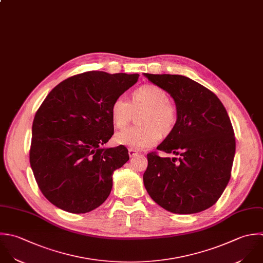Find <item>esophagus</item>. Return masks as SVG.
Returning <instances> with one entry per match:
<instances>
[{
    "label": "esophagus",
    "mask_w": 263,
    "mask_h": 263,
    "mask_svg": "<svg viewBox=\"0 0 263 263\" xmlns=\"http://www.w3.org/2000/svg\"><path fill=\"white\" fill-rule=\"evenodd\" d=\"M128 152H129V156H130V158H132V157H135V156L138 154V153H137L135 149H132V148H130Z\"/></svg>",
    "instance_id": "34e87169"
}]
</instances>
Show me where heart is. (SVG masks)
<instances>
[{"label":"heart","instance_id":"obj_1","mask_svg":"<svg viewBox=\"0 0 263 263\" xmlns=\"http://www.w3.org/2000/svg\"><path fill=\"white\" fill-rule=\"evenodd\" d=\"M144 108L138 117L139 126L127 128L115 135L118 144L132 149L154 146L162 136L170 134L178 120L177 108L169 101L168 93L160 86L145 84L134 89L130 100L124 96L116 97L110 104L114 125L122 129L130 122L133 110Z\"/></svg>","mask_w":263,"mask_h":263}]
</instances>
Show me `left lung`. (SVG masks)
<instances>
[{
	"label": "left lung",
	"instance_id": "left-lung-1",
	"mask_svg": "<svg viewBox=\"0 0 263 263\" xmlns=\"http://www.w3.org/2000/svg\"><path fill=\"white\" fill-rule=\"evenodd\" d=\"M144 76L173 97L178 112L175 128L157 147L178 158L147 154L144 186L172 213L204 211L218 201L232 175L236 138L228 111L212 91L187 77Z\"/></svg>",
	"mask_w": 263,
	"mask_h": 263
}]
</instances>
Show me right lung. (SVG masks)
I'll return each mask as SVG.
<instances>
[{
	"label": "right lung",
	"instance_id": "1",
	"mask_svg": "<svg viewBox=\"0 0 263 263\" xmlns=\"http://www.w3.org/2000/svg\"><path fill=\"white\" fill-rule=\"evenodd\" d=\"M139 74L86 71L54 87L35 112L29 163L45 198L70 213H87L109 196L112 173L128 160L124 145L102 148L114 135L112 100Z\"/></svg>",
	"mask_w": 263,
	"mask_h": 263
}]
</instances>
